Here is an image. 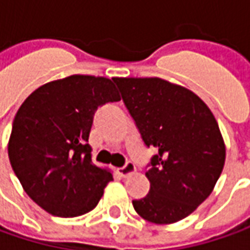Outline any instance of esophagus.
Returning <instances> with one entry per match:
<instances>
[{"instance_id":"esophagus-1","label":"esophagus","mask_w":250,"mask_h":250,"mask_svg":"<svg viewBox=\"0 0 250 250\" xmlns=\"http://www.w3.org/2000/svg\"><path fill=\"white\" fill-rule=\"evenodd\" d=\"M117 171H119V174L122 177H127L130 176V174H133V173H135V166H134L133 162H127L125 166L117 168Z\"/></svg>"}]
</instances>
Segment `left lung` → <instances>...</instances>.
<instances>
[{"mask_svg": "<svg viewBox=\"0 0 250 250\" xmlns=\"http://www.w3.org/2000/svg\"><path fill=\"white\" fill-rule=\"evenodd\" d=\"M142 141L155 146L145 176L151 189L133 201L142 219L171 224L211 194L224 167L226 146L216 119L198 95L158 77L113 79Z\"/></svg>", "mask_w": 250, "mask_h": 250, "instance_id": "1", "label": "left lung"}]
</instances>
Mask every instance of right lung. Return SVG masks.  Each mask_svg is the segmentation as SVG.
Here are the masks:
<instances>
[{
  "label": "right lung",
  "instance_id": "add662e5",
  "mask_svg": "<svg viewBox=\"0 0 250 250\" xmlns=\"http://www.w3.org/2000/svg\"><path fill=\"white\" fill-rule=\"evenodd\" d=\"M120 101L106 77L73 74L31 92L13 119L8 155L23 189L56 217H77L98 205L113 180L91 160L97 109Z\"/></svg>",
  "mask_w": 250,
  "mask_h": 250
}]
</instances>
